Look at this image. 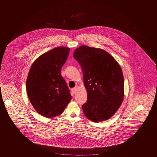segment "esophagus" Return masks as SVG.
I'll use <instances>...</instances> for the list:
<instances>
[{
	"label": "esophagus",
	"instance_id": "esophagus-1",
	"mask_svg": "<svg viewBox=\"0 0 157 157\" xmlns=\"http://www.w3.org/2000/svg\"><path fill=\"white\" fill-rule=\"evenodd\" d=\"M76 90H77V87H75L74 88H72L71 89L72 92V93H75L76 92Z\"/></svg>",
	"mask_w": 157,
	"mask_h": 157
}]
</instances>
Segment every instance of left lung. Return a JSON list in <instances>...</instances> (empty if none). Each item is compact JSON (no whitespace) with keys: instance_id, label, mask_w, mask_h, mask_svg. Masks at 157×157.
<instances>
[{"instance_id":"1","label":"left lung","mask_w":157,"mask_h":157,"mask_svg":"<svg viewBox=\"0 0 157 157\" xmlns=\"http://www.w3.org/2000/svg\"><path fill=\"white\" fill-rule=\"evenodd\" d=\"M73 56L80 64L87 100L83 113L93 122L109 119L119 109L124 96V76L119 63L104 50L82 45Z\"/></svg>"}]
</instances>
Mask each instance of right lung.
<instances>
[{"mask_svg": "<svg viewBox=\"0 0 157 157\" xmlns=\"http://www.w3.org/2000/svg\"><path fill=\"white\" fill-rule=\"evenodd\" d=\"M70 49L59 47L41 55L33 62L26 80L29 99L39 114L52 118L63 112L71 100L61 69Z\"/></svg>", "mask_w": 157, "mask_h": 157, "instance_id": "right-lung-1", "label": "right lung"}]
</instances>
